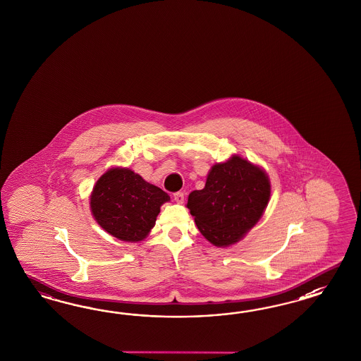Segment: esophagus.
Here are the masks:
<instances>
[{
    "mask_svg": "<svg viewBox=\"0 0 361 361\" xmlns=\"http://www.w3.org/2000/svg\"><path fill=\"white\" fill-rule=\"evenodd\" d=\"M173 198H175V201L177 204H183V202H184V193H183V192H177V193L173 195Z\"/></svg>",
    "mask_w": 361,
    "mask_h": 361,
    "instance_id": "esophagus-1",
    "label": "esophagus"
}]
</instances>
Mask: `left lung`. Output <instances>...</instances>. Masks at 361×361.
Listing matches in <instances>:
<instances>
[{
    "instance_id": "left-lung-1",
    "label": "left lung",
    "mask_w": 361,
    "mask_h": 361,
    "mask_svg": "<svg viewBox=\"0 0 361 361\" xmlns=\"http://www.w3.org/2000/svg\"><path fill=\"white\" fill-rule=\"evenodd\" d=\"M270 193L266 172L234 154L226 163L212 166L205 188L193 190L186 207L210 243L228 247L262 217Z\"/></svg>"
}]
</instances>
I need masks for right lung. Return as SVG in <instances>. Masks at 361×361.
Returning <instances> with one entry per match:
<instances>
[{"mask_svg":"<svg viewBox=\"0 0 361 361\" xmlns=\"http://www.w3.org/2000/svg\"><path fill=\"white\" fill-rule=\"evenodd\" d=\"M171 197L128 168H111L90 196L94 219L109 234L126 242L142 240L154 226L160 207Z\"/></svg>","mask_w":361,"mask_h":361,"instance_id":"right-lung-1","label":"right lung"}]
</instances>
